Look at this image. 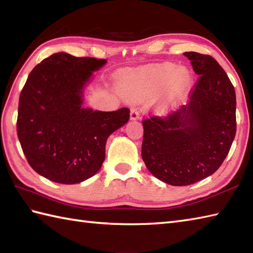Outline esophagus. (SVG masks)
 Returning <instances> with one entry per match:
<instances>
[{
  "instance_id": "1",
  "label": "esophagus",
  "mask_w": 253,
  "mask_h": 253,
  "mask_svg": "<svg viewBox=\"0 0 253 253\" xmlns=\"http://www.w3.org/2000/svg\"><path fill=\"white\" fill-rule=\"evenodd\" d=\"M139 118V113L137 111V109H132L130 110V121H137Z\"/></svg>"
}]
</instances>
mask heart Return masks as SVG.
Here are the masks:
<instances>
[{
  "label": "heart",
  "instance_id": "b5f03b06",
  "mask_svg": "<svg viewBox=\"0 0 253 253\" xmlns=\"http://www.w3.org/2000/svg\"><path fill=\"white\" fill-rule=\"evenodd\" d=\"M193 84V75L186 66L176 67L174 63L165 62L149 66L135 77L127 78L122 88L127 95H149L163 89V106H169L189 93Z\"/></svg>",
  "mask_w": 253,
  "mask_h": 253
}]
</instances>
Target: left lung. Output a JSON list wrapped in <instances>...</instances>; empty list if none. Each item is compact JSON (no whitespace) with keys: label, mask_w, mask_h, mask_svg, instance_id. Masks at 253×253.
<instances>
[{"label":"left lung","mask_w":253,"mask_h":253,"mask_svg":"<svg viewBox=\"0 0 253 253\" xmlns=\"http://www.w3.org/2000/svg\"><path fill=\"white\" fill-rule=\"evenodd\" d=\"M184 55L199 76L190 101L169 116L142 122L143 162L171 186L195 184L215 173L236 135V93L226 73L212 56Z\"/></svg>","instance_id":"obj_1"}]
</instances>
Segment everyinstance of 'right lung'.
<instances>
[{
	"instance_id": "add662e5",
	"label": "right lung",
	"mask_w": 253,
	"mask_h": 253,
	"mask_svg": "<svg viewBox=\"0 0 253 253\" xmlns=\"http://www.w3.org/2000/svg\"><path fill=\"white\" fill-rule=\"evenodd\" d=\"M106 60L54 53L32 69L19 96L17 136L29 165L58 184L98 173L105 143L129 120V110L84 107V89Z\"/></svg>"
}]
</instances>
